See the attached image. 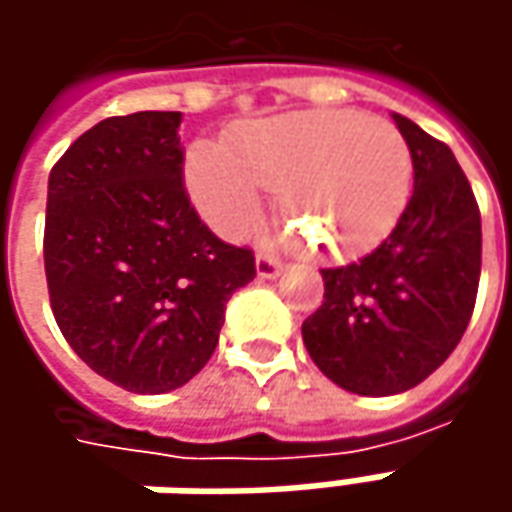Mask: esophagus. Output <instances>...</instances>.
<instances>
[{"label":"esophagus","mask_w":512,"mask_h":512,"mask_svg":"<svg viewBox=\"0 0 512 512\" xmlns=\"http://www.w3.org/2000/svg\"><path fill=\"white\" fill-rule=\"evenodd\" d=\"M256 273H259L262 279H276V276L282 273V262H279V259H273V256L259 253V256H256Z\"/></svg>","instance_id":"1"}]
</instances>
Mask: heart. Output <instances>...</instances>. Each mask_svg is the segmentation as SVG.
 Returning <instances> with one entry per match:
<instances>
[{"instance_id": "1", "label": "heart", "mask_w": 512, "mask_h": 512, "mask_svg": "<svg viewBox=\"0 0 512 512\" xmlns=\"http://www.w3.org/2000/svg\"><path fill=\"white\" fill-rule=\"evenodd\" d=\"M187 190L210 225L242 236L262 213V187L325 256H356L402 219L413 187L404 136L356 110H296L233 130L230 150L187 153Z\"/></svg>"}]
</instances>
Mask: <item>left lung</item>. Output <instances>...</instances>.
<instances>
[{"label":"left lung","mask_w":512,"mask_h":512,"mask_svg":"<svg viewBox=\"0 0 512 512\" xmlns=\"http://www.w3.org/2000/svg\"><path fill=\"white\" fill-rule=\"evenodd\" d=\"M413 159V196L373 253L322 270L325 302L302 325L333 384L393 396L424 382L462 342L482 273V216L453 150L393 113Z\"/></svg>","instance_id":"left-lung-1"}]
</instances>
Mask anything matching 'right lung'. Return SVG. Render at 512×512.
Listing matches in <instances>:
<instances>
[{"label": "right lung", "instance_id": "add662e5", "mask_svg": "<svg viewBox=\"0 0 512 512\" xmlns=\"http://www.w3.org/2000/svg\"><path fill=\"white\" fill-rule=\"evenodd\" d=\"M176 110L110 116L48 179L45 276L73 353L130 393H168L213 356L233 290L256 276L185 193Z\"/></svg>", "mask_w": 512, "mask_h": 512}]
</instances>
